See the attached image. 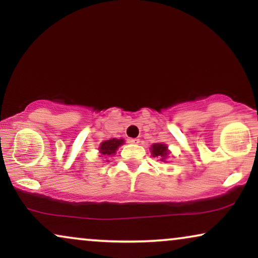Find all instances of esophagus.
I'll list each match as a JSON object with an SVG mask.
<instances>
[{
	"label": "esophagus",
	"instance_id": "1",
	"mask_svg": "<svg viewBox=\"0 0 258 258\" xmlns=\"http://www.w3.org/2000/svg\"><path fill=\"white\" fill-rule=\"evenodd\" d=\"M128 142L132 144H137L140 142V140L139 139H128Z\"/></svg>",
	"mask_w": 258,
	"mask_h": 258
}]
</instances>
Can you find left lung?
I'll use <instances>...</instances> for the list:
<instances>
[{
	"label": "left lung",
	"instance_id": "left-lung-1",
	"mask_svg": "<svg viewBox=\"0 0 258 258\" xmlns=\"http://www.w3.org/2000/svg\"><path fill=\"white\" fill-rule=\"evenodd\" d=\"M151 154H153L154 157L161 158V161L165 160L168 155L167 146L162 143H155L154 146H151Z\"/></svg>",
	"mask_w": 258,
	"mask_h": 258
}]
</instances>
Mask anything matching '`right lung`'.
Instances as JSON below:
<instances>
[{"instance_id": "right-lung-1", "label": "right lung", "mask_w": 258, "mask_h": 258, "mask_svg": "<svg viewBox=\"0 0 258 258\" xmlns=\"http://www.w3.org/2000/svg\"><path fill=\"white\" fill-rule=\"evenodd\" d=\"M123 144V140H116V139H111L108 141H104L102 142L101 147H100V153L104 156H109V155H112L116 153V149Z\"/></svg>"}]
</instances>
